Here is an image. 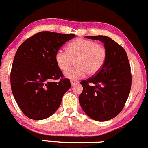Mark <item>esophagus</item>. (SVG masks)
<instances>
[{
	"mask_svg": "<svg viewBox=\"0 0 148 148\" xmlns=\"http://www.w3.org/2000/svg\"><path fill=\"white\" fill-rule=\"evenodd\" d=\"M71 85H72V86H73L74 85H75V84H77V83H78V81H77V80H71Z\"/></svg>",
	"mask_w": 148,
	"mask_h": 148,
	"instance_id": "obj_1",
	"label": "esophagus"
}]
</instances>
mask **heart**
Masks as SVG:
<instances>
[{"instance_id": "heart-1", "label": "heart", "mask_w": 148, "mask_h": 148, "mask_svg": "<svg viewBox=\"0 0 148 148\" xmlns=\"http://www.w3.org/2000/svg\"><path fill=\"white\" fill-rule=\"evenodd\" d=\"M65 51L66 53L56 52L55 61L62 72L69 70L75 61V68L65 73L68 78L73 80L84 77L87 73L95 75L103 68L107 58V51L102 44L87 39L71 41L66 45Z\"/></svg>"}]
</instances>
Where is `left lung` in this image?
<instances>
[{
	"label": "left lung",
	"mask_w": 148,
	"mask_h": 148,
	"mask_svg": "<svg viewBox=\"0 0 148 148\" xmlns=\"http://www.w3.org/2000/svg\"><path fill=\"white\" fill-rule=\"evenodd\" d=\"M85 38L103 42L107 58L98 73L80 82L83 90L79 101L90 118L107 121L121 112L130 94L132 75L128 58L124 48L108 36Z\"/></svg>",
	"instance_id": "obj_1"
}]
</instances>
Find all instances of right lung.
I'll list each match as a JSON object with an SVG mask.
<instances>
[{
    "instance_id": "1",
    "label": "right lung",
    "mask_w": 148,
    "mask_h": 148,
    "mask_svg": "<svg viewBox=\"0 0 148 148\" xmlns=\"http://www.w3.org/2000/svg\"><path fill=\"white\" fill-rule=\"evenodd\" d=\"M75 36L42 31L24 41L17 50L10 72L11 90L19 108L30 119L51 116L71 88L70 80L64 78L56 65L55 55Z\"/></svg>"
}]
</instances>
